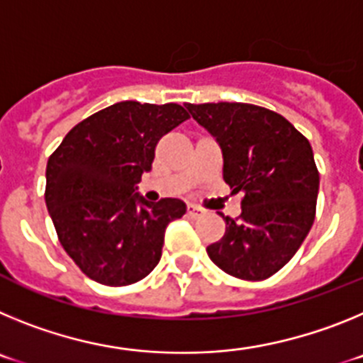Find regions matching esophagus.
Here are the masks:
<instances>
[{
	"label": "esophagus",
	"mask_w": 363,
	"mask_h": 363,
	"mask_svg": "<svg viewBox=\"0 0 363 363\" xmlns=\"http://www.w3.org/2000/svg\"><path fill=\"white\" fill-rule=\"evenodd\" d=\"M187 214L191 218H198L203 214V211H201L200 207H196V205H187Z\"/></svg>",
	"instance_id": "1"
}]
</instances>
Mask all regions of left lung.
<instances>
[{
	"instance_id": "obj_1",
	"label": "left lung",
	"mask_w": 363,
	"mask_h": 363,
	"mask_svg": "<svg viewBox=\"0 0 363 363\" xmlns=\"http://www.w3.org/2000/svg\"><path fill=\"white\" fill-rule=\"evenodd\" d=\"M223 152V179L242 194V214L207 247L223 272L259 281L280 271L313 227L320 172L311 143L281 114L251 104H187Z\"/></svg>"
}]
</instances>
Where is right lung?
Instances as JSON below:
<instances>
[{"label":"right lung","mask_w":363,"mask_h":363,"mask_svg":"<svg viewBox=\"0 0 363 363\" xmlns=\"http://www.w3.org/2000/svg\"><path fill=\"white\" fill-rule=\"evenodd\" d=\"M189 120L178 104L120 101L79 121L47 162L45 201L57 240L83 274L108 287L158 265L167 225L185 203H149L136 191L158 142Z\"/></svg>","instance_id":"right-lung-1"}]
</instances>
